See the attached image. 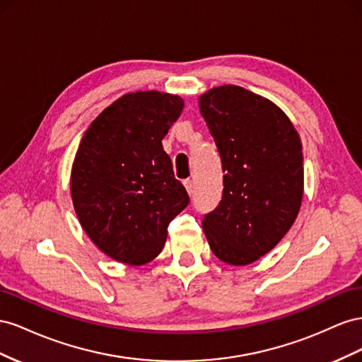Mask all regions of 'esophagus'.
<instances>
[{
	"label": "esophagus",
	"instance_id": "esophagus-1",
	"mask_svg": "<svg viewBox=\"0 0 362 362\" xmlns=\"http://www.w3.org/2000/svg\"><path fill=\"white\" fill-rule=\"evenodd\" d=\"M183 185H185V188H187V191H188V194L189 195H192V192H194V187H192V180H185L183 182Z\"/></svg>",
	"mask_w": 362,
	"mask_h": 362
}]
</instances>
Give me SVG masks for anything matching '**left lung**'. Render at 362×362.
Instances as JSON below:
<instances>
[{"instance_id": "left-lung-1", "label": "left lung", "mask_w": 362, "mask_h": 362, "mask_svg": "<svg viewBox=\"0 0 362 362\" xmlns=\"http://www.w3.org/2000/svg\"><path fill=\"white\" fill-rule=\"evenodd\" d=\"M223 163V199L204 215L211 250L230 265H249L291 229L303 199L302 142L273 101L236 85L199 97Z\"/></svg>"}]
</instances>
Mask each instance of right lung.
Listing matches in <instances>:
<instances>
[{"label":"right lung","instance_id":"right-lung-1","mask_svg":"<svg viewBox=\"0 0 362 362\" xmlns=\"http://www.w3.org/2000/svg\"><path fill=\"white\" fill-rule=\"evenodd\" d=\"M183 100L159 90L124 94L90 122L71 168V197L83 230L121 264L144 265L189 203L162 139Z\"/></svg>","mask_w":362,"mask_h":362}]
</instances>
